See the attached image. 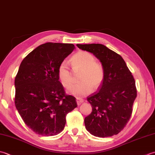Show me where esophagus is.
<instances>
[{
	"mask_svg": "<svg viewBox=\"0 0 155 155\" xmlns=\"http://www.w3.org/2000/svg\"><path fill=\"white\" fill-rule=\"evenodd\" d=\"M84 102V100L83 98H77V103L78 105H80L82 103H83Z\"/></svg>",
	"mask_w": 155,
	"mask_h": 155,
	"instance_id": "esophagus-1",
	"label": "esophagus"
}]
</instances>
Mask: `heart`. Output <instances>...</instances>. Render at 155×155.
Listing matches in <instances>:
<instances>
[{
    "label": "heart",
    "instance_id": "obj_1",
    "mask_svg": "<svg viewBox=\"0 0 155 155\" xmlns=\"http://www.w3.org/2000/svg\"><path fill=\"white\" fill-rule=\"evenodd\" d=\"M72 68L74 71L81 70L78 76L80 83L73 84L68 88L67 92L78 98L89 94L93 88L97 90L100 88L105 78L103 65L96 61V58L87 51H81L72 56L71 59ZM58 78L64 87H68L72 83V75L66 62H62L57 70Z\"/></svg>",
    "mask_w": 155,
    "mask_h": 155
}]
</instances>
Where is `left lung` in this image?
Returning <instances> with one entry per match:
<instances>
[{
  "mask_svg": "<svg viewBox=\"0 0 155 155\" xmlns=\"http://www.w3.org/2000/svg\"><path fill=\"white\" fill-rule=\"evenodd\" d=\"M77 46L99 59L105 71L104 81L99 91L87 98L93 110L84 118L85 127L95 137L117 134L129 120L137 95L132 72L120 55L103 45Z\"/></svg>",
  "mask_w": 155,
  "mask_h": 155,
  "instance_id": "1",
  "label": "left lung"
}]
</instances>
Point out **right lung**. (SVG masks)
<instances>
[{"label":"right lung","mask_w":155,"mask_h":155,"mask_svg":"<svg viewBox=\"0 0 155 155\" xmlns=\"http://www.w3.org/2000/svg\"><path fill=\"white\" fill-rule=\"evenodd\" d=\"M74 48L73 44L47 42L23 59L15 77V103L27 127L39 135H57L66 116L77 107L66 94L57 76L59 64Z\"/></svg>","instance_id":"1"}]
</instances>
